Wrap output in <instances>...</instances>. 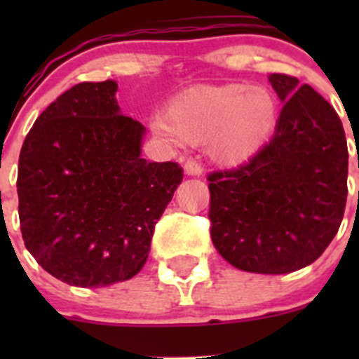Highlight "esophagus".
Listing matches in <instances>:
<instances>
[{
	"label": "esophagus",
	"mask_w": 359,
	"mask_h": 359,
	"mask_svg": "<svg viewBox=\"0 0 359 359\" xmlns=\"http://www.w3.org/2000/svg\"><path fill=\"white\" fill-rule=\"evenodd\" d=\"M184 172H186L187 175H198V177H200L203 173V168H201L200 163L194 161V159H187L186 165H184Z\"/></svg>",
	"instance_id": "obj_1"
}]
</instances>
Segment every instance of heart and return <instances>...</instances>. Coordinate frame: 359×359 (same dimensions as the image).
Here are the masks:
<instances>
[{"label":"heart","instance_id":"heart-1","mask_svg":"<svg viewBox=\"0 0 359 359\" xmlns=\"http://www.w3.org/2000/svg\"><path fill=\"white\" fill-rule=\"evenodd\" d=\"M278 106L264 86L229 83L196 86L173 97L154 130L170 140L201 144L210 140L213 158L227 165L247 161L269 139Z\"/></svg>","mask_w":359,"mask_h":359}]
</instances>
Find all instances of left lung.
<instances>
[{"mask_svg":"<svg viewBox=\"0 0 359 359\" xmlns=\"http://www.w3.org/2000/svg\"><path fill=\"white\" fill-rule=\"evenodd\" d=\"M269 81L283 102L274 135L248 163L208 175L210 234L231 266L287 274L313 264L339 231L349 153L316 90L288 74Z\"/></svg>","mask_w":359,"mask_h":359,"instance_id":"left-lung-1","label":"left lung"}]
</instances>
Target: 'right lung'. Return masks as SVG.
Here are the masks:
<instances>
[{
	"label": "right lung",
	"mask_w": 359,
	"mask_h": 359,
	"mask_svg": "<svg viewBox=\"0 0 359 359\" xmlns=\"http://www.w3.org/2000/svg\"><path fill=\"white\" fill-rule=\"evenodd\" d=\"M116 90L112 79L74 85L38 116L20 149L25 248L74 287H107L142 269L184 177L177 163L140 156L146 128L121 114Z\"/></svg>",
	"instance_id": "1"
}]
</instances>
